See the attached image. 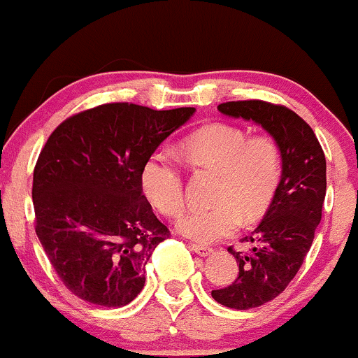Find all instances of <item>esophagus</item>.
I'll return each mask as SVG.
<instances>
[{
	"instance_id": "1",
	"label": "esophagus",
	"mask_w": 358,
	"mask_h": 358,
	"mask_svg": "<svg viewBox=\"0 0 358 358\" xmlns=\"http://www.w3.org/2000/svg\"><path fill=\"white\" fill-rule=\"evenodd\" d=\"M191 248L192 252H196V254L201 255V257H206L213 254V248L206 247V245H199V243H191Z\"/></svg>"
}]
</instances>
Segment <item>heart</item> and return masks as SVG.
<instances>
[{
	"label": "heart",
	"instance_id": "1",
	"mask_svg": "<svg viewBox=\"0 0 358 358\" xmlns=\"http://www.w3.org/2000/svg\"><path fill=\"white\" fill-rule=\"evenodd\" d=\"M182 152L194 166L220 171L213 206H192L179 216L178 230L198 242L230 236L247 220L262 216L274 198L282 172L280 148L272 136H248L231 123H211L182 140ZM142 187L150 203L167 216L184 206V178L171 152L150 155L142 171Z\"/></svg>",
	"mask_w": 358,
	"mask_h": 358
}]
</instances>
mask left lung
<instances>
[{
    "instance_id": "left-lung-1",
    "label": "left lung",
    "mask_w": 358,
    "mask_h": 358,
    "mask_svg": "<svg viewBox=\"0 0 358 358\" xmlns=\"http://www.w3.org/2000/svg\"><path fill=\"white\" fill-rule=\"evenodd\" d=\"M218 110L252 120L280 148L282 174L274 198L259 227L242 238L254 245L248 254L228 248L238 275L230 286L211 291L227 308H259L287 287L311 248L327 194V160L311 127L286 106L250 99L222 103Z\"/></svg>"
}]
</instances>
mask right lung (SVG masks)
I'll use <instances>...</instances> for the list:
<instances>
[{
  "mask_svg": "<svg viewBox=\"0 0 358 358\" xmlns=\"http://www.w3.org/2000/svg\"><path fill=\"white\" fill-rule=\"evenodd\" d=\"M194 111L110 103L52 131L34 171L35 231L72 294L122 308L142 291L152 252L171 235L143 194V166Z\"/></svg>",
  "mask_w": 358,
  "mask_h": 358,
  "instance_id": "add662e5",
  "label": "right lung"
}]
</instances>
